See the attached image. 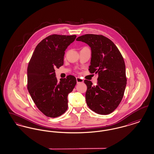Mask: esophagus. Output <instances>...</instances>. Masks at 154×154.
<instances>
[{
  "label": "esophagus",
  "mask_w": 154,
  "mask_h": 154,
  "mask_svg": "<svg viewBox=\"0 0 154 154\" xmlns=\"http://www.w3.org/2000/svg\"><path fill=\"white\" fill-rule=\"evenodd\" d=\"M76 81H77V84H79V83H81V82H84V80L81 79L80 77H76Z\"/></svg>",
  "instance_id": "1"
}]
</instances>
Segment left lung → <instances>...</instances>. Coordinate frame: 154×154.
Masks as SVG:
<instances>
[{
	"label": "left lung",
	"instance_id": "1",
	"mask_svg": "<svg viewBox=\"0 0 154 154\" xmlns=\"http://www.w3.org/2000/svg\"><path fill=\"white\" fill-rule=\"evenodd\" d=\"M91 48V73L97 74V82L84 80L87 86L86 102L96 113L107 115L117 109L121 102L126 85L124 60L116 45L102 35L87 34L79 37Z\"/></svg>",
	"mask_w": 154,
	"mask_h": 154
}]
</instances>
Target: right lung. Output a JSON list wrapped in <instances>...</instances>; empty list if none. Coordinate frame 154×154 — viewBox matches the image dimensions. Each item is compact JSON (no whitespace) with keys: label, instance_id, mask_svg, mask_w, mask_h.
<instances>
[{"label":"right lung","instance_id":"right-lung-1","mask_svg":"<svg viewBox=\"0 0 154 154\" xmlns=\"http://www.w3.org/2000/svg\"><path fill=\"white\" fill-rule=\"evenodd\" d=\"M76 37L50 35L38 44L30 60L28 89L38 110L48 117H58L66 112L67 96L77 83L72 75L58 81L55 73L63 65L65 51Z\"/></svg>","mask_w":154,"mask_h":154}]
</instances>
